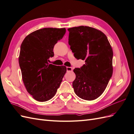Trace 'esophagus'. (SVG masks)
Listing matches in <instances>:
<instances>
[{"instance_id":"1","label":"esophagus","mask_w":134,"mask_h":134,"mask_svg":"<svg viewBox=\"0 0 134 134\" xmlns=\"http://www.w3.org/2000/svg\"><path fill=\"white\" fill-rule=\"evenodd\" d=\"M72 70V68L71 67H69V66L66 67V71H71Z\"/></svg>"}]
</instances>
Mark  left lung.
<instances>
[{
    "label": "left lung",
    "mask_w": 134,
    "mask_h": 134,
    "mask_svg": "<svg viewBox=\"0 0 134 134\" xmlns=\"http://www.w3.org/2000/svg\"><path fill=\"white\" fill-rule=\"evenodd\" d=\"M69 44L78 60H85L74 72L72 87L75 94L84 100H94L103 92L112 75L113 51L102 32L88 26L68 29Z\"/></svg>",
    "instance_id": "1"
}]
</instances>
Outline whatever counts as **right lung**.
I'll list each match as a JSON object with an SVG mask.
<instances>
[{
    "instance_id": "right-lung-1",
    "label": "right lung",
    "mask_w": 134,
    "mask_h": 134,
    "mask_svg": "<svg viewBox=\"0 0 134 134\" xmlns=\"http://www.w3.org/2000/svg\"><path fill=\"white\" fill-rule=\"evenodd\" d=\"M66 29L44 28L35 31L23 41L19 56L22 80L27 92L40 102L53 97L66 71L64 66L48 63L55 44L62 39Z\"/></svg>"
}]
</instances>
